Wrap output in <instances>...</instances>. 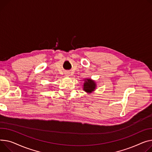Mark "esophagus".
Listing matches in <instances>:
<instances>
[{
    "label": "esophagus",
    "instance_id": "1",
    "mask_svg": "<svg viewBox=\"0 0 152 152\" xmlns=\"http://www.w3.org/2000/svg\"><path fill=\"white\" fill-rule=\"evenodd\" d=\"M65 75L66 76H67V77L69 76V72H66L65 73Z\"/></svg>",
    "mask_w": 152,
    "mask_h": 152
}]
</instances>
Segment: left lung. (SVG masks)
Here are the masks:
<instances>
[{
  "label": "left lung",
  "instance_id": "8db88e82",
  "mask_svg": "<svg viewBox=\"0 0 152 152\" xmlns=\"http://www.w3.org/2000/svg\"><path fill=\"white\" fill-rule=\"evenodd\" d=\"M84 83L83 86V90L87 93H92L95 90L96 85L94 80L91 79H84Z\"/></svg>",
  "mask_w": 152,
  "mask_h": 152
}]
</instances>
